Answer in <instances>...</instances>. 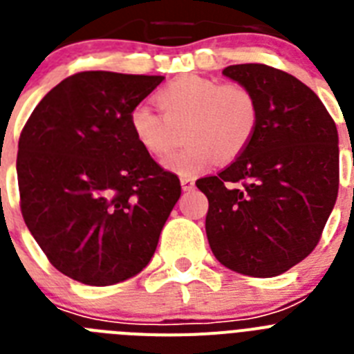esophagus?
I'll return each instance as SVG.
<instances>
[{"label":"esophagus","mask_w":354,"mask_h":354,"mask_svg":"<svg viewBox=\"0 0 354 354\" xmlns=\"http://www.w3.org/2000/svg\"><path fill=\"white\" fill-rule=\"evenodd\" d=\"M180 186H183L184 192H192L193 187H195V179H192V177H183L180 179Z\"/></svg>","instance_id":"34e87169"}]
</instances>
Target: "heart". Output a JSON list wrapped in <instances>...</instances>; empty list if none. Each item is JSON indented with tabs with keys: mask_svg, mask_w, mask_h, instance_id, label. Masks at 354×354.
Segmentation results:
<instances>
[{
	"mask_svg": "<svg viewBox=\"0 0 354 354\" xmlns=\"http://www.w3.org/2000/svg\"><path fill=\"white\" fill-rule=\"evenodd\" d=\"M162 115L147 102L133 106L129 127L134 140L154 158H165L184 126L186 147L167 161L170 170L195 175L218 161L239 158L259 127V102L239 83L204 76H183L158 92Z\"/></svg>",
	"mask_w": 354,
	"mask_h": 354,
	"instance_id": "b5f03b06",
	"label": "heart"
}]
</instances>
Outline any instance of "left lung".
Masks as SVG:
<instances>
[{"label": "left lung", "instance_id": "8db88e82", "mask_svg": "<svg viewBox=\"0 0 354 354\" xmlns=\"http://www.w3.org/2000/svg\"><path fill=\"white\" fill-rule=\"evenodd\" d=\"M223 74L259 102L257 133L239 158L196 180L209 200L205 232L228 270L270 278L317 246L339 193V134L305 83L262 64Z\"/></svg>", "mask_w": 354, "mask_h": 354}]
</instances>
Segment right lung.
<instances>
[{
	"label": "right lung",
	"mask_w": 354,
	"mask_h": 354,
	"mask_svg": "<svg viewBox=\"0 0 354 354\" xmlns=\"http://www.w3.org/2000/svg\"><path fill=\"white\" fill-rule=\"evenodd\" d=\"M165 76L84 71L46 93L19 138V204L48 261L86 286L149 264L180 180L138 145L133 106Z\"/></svg>",
	"instance_id": "obj_1"
}]
</instances>
